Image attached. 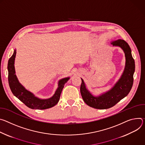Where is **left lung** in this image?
I'll return each mask as SVG.
<instances>
[{"instance_id":"8db88e82","label":"left lung","mask_w":145,"mask_h":145,"mask_svg":"<svg viewBox=\"0 0 145 145\" xmlns=\"http://www.w3.org/2000/svg\"><path fill=\"white\" fill-rule=\"evenodd\" d=\"M113 46L120 47L125 57V66L124 72L114 86L107 92L95 97L86 89L84 80L80 88L81 95L85 103L95 109H108L115 105L130 93L134 81L135 61L131 54V48L124 40L119 39L111 42Z\"/></svg>"}]
</instances>
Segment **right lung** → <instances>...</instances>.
Returning a JSON list of instances; mask_svg holds the SVG:
<instances>
[{
    "mask_svg": "<svg viewBox=\"0 0 145 145\" xmlns=\"http://www.w3.org/2000/svg\"><path fill=\"white\" fill-rule=\"evenodd\" d=\"M16 50H14L13 55L9 59L8 62V80L10 89L12 94L21 101L25 105L31 109H45L53 107L59 102L61 91L64 85L70 79V77L60 79L58 88L52 97L48 99H40L30 91L27 90L18 81L15 75L14 61L16 55Z\"/></svg>",
    "mask_w": 145,
    "mask_h": 145,
    "instance_id": "1",
    "label": "right lung"
}]
</instances>
